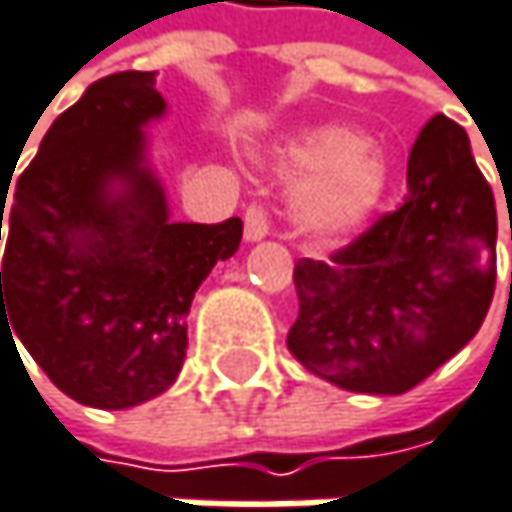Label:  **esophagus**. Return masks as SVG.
I'll return each mask as SVG.
<instances>
[{
    "label": "esophagus",
    "mask_w": 512,
    "mask_h": 512,
    "mask_svg": "<svg viewBox=\"0 0 512 512\" xmlns=\"http://www.w3.org/2000/svg\"><path fill=\"white\" fill-rule=\"evenodd\" d=\"M246 240H263L266 234H269V213H266V208L263 205H257V202H252L249 208H246Z\"/></svg>",
    "instance_id": "esophagus-1"
}]
</instances>
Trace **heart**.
Returning <instances> with one entry per match:
<instances>
[{"label":"heart","instance_id":"b5f03b06","mask_svg":"<svg viewBox=\"0 0 512 512\" xmlns=\"http://www.w3.org/2000/svg\"><path fill=\"white\" fill-rule=\"evenodd\" d=\"M275 161L284 175L307 178L296 193V219L316 240H337L354 231L378 208L390 181L384 158L360 149L357 134L340 125L290 137Z\"/></svg>","mask_w":512,"mask_h":512}]
</instances>
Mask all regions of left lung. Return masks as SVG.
Returning a JSON list of instances; mask_svg holds the SVG:
<instances>
[{"instance_id": "left-lung-1", "label": "left lung", "mask_w": 512, "mask_h": 512, "mask_svg": "<svg viewBox=\"0 0 512 512\" xmlns=\"http://www.w3.org/2000/svg\"><path fill=\"white\" fill-rule=\"evenodd\" d=\"M495 199L454 119L431 117L407 158L401 208L331 263L293 269L299 319L287 349L351 393L401 395L481 328L495 293Z\"/></svg>"}]
</instances>
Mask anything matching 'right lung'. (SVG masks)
<instances>
[{"label":"right lung","instance_id":"add662e5","mask_svg":"<svg viewBox=\"0 0 512 512\" xmlns=\"http://www.w3.org/2000/svg\"><path fill=\"white\" fill-rule=\"evenodd\" d=\"M163 111L155 72L105 75L52 122L11 202L0 190V325L87 407H134L175 384L190 302L243 240L237 216L169 222L143 137Z\"/></svg>","mask_w":512,"mask_h":512}]
</instances>
